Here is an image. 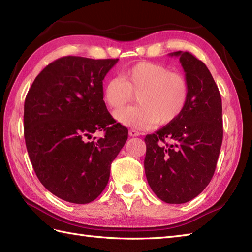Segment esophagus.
I'll return each mask as SVG.
<instances>
[{"mask_svg":"<svg viewBox=\"0 0 252 252\" xmlns=\"http://www.w3.org/2000/svg\"><path fill=\"white\" fill-rule=\"evenodd\" d=\"M129 134L131 135V136H140L141 135V133L138 132V131H136V130H130L129 131Z\"/></svg>","mask_w":252,"mask_h":252,"instance_id":"34e87169","label":"esophagus"}]
</instances>
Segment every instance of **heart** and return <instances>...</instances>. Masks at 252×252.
<instances>
[{
	"instance_id": "1",
	"label": "heart",
	"mask_w": 252,
	"mask_h": 252,
	"mask_svg": "<svg viewBox=\"0 0 252 252\" xmlns=\"http://www.w3.org/2000/svg\"><path fill=\"white\" fill-rule=\"evenodd\" d=\"M133 95L138 106L117 111L115 118L126 126L143 130L178 119L189 101V85L183 74L167 66L141 62L125 69L121 78L107 80L103 88L105 104L115 110L129 103Z\"/></svg>"
}]
</instances>
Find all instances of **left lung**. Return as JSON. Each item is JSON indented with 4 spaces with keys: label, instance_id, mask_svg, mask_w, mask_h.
<instances>
[{
    "label": "left lung",
    "instance_id": "left-lung-1",
    "mask_svg": "<svg viewBox=\"0 0 252 252\" xmlns=\"http://www.w3.org/2000/svg\"><path fill=\"white\" fill-rule=\"evenodd\" d=\"M189 85V101L173 122L144 138L145 174L153 191L167 203L194 199L215 174L223 140L222 99L207 66L178 51Z\"/></svg>",
    "mask_w": 252,
    "mask_h": 252
}]
</instances>
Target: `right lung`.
Segmentation results:
<instances>
[{
	"mask_svg": "<svg viewBox=\"0 0 252 252\" xmlns=\"http://www.w3.org/2000/svg\"><path fill=\"white\" fill-rule=\"evenodd\" d=\"M118 61L58 58L37 74L26 96L24 134L30 161L42 185L63 200H95L127 140V129L116 122L103 99V80ZM96 130L105 136L88 141Z\"/></svg>",
	"mask_w": 252,
	"mask_h": 252,
	"instance_id": "add662e5",
	"label": "right lung"
}]
</instances>
